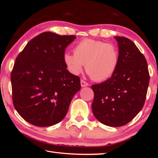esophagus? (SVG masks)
I'll return each instance as SVG.
<instances>
[{
  "mask_svg": "<svg viewBox=\"0 0 158 158\" xmlns=\"http://www.w3.org/2000/svg\"><path fill=\"white\" fill-rule=\"evenodd\" d=\"M81 87H85V86H87V85H89V84L86 81H85L84 80L81 79Z\"/></svg>",
  "mask_w": 158,
  "mask_h": 158,
  "instance_id": "1",
  "label": "esophagus"
}]
</instances>
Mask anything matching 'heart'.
I'll return each instance as SVG.
<instances>
[{"label": "heart", "mask_w": 158, "mask_h": 158, "mask_svg": "<svg viewBox=\"0 0 158 158\" xmlns=\"http://www.w3.org/2000/svg\"><path fill=\"white\" fill-rule=\"evenodd\" d=\"M63 60L68 70L74 75L81 73L85 65V71L93 80L103 81L116 70L118 51L111 43L87 38L76 44L74 53H65Z\"/></svg>", "instance_id": "heart-1"}]
</instances>
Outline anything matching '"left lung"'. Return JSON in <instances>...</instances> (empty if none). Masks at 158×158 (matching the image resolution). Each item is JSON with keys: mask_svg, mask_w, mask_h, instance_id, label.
Instances as JSON below:
<instances>
[{"mask_svg": "<svg viewBox=\"0 0 158 158\" xmlns=\"http://www.w3.org/2000/svg\"><path fill=\"white\" fill-rule=\"evenodd\" d=\"M114 37L118 45V65L109 79L91 86L92 110L102 124L120 127L132 121L143 108L150 75L146 58L135 44L125 37Z\"/></svg>", "mask_w": 158, "mask_h": 158, "instance_id": "1", "label": "left lung"}]
</instances>
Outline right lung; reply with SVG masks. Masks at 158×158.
<instances>
[{
	"mask_svg": "<svg viewBox=\"0 0 158 158\" xmlns=\"http://www.w3.org/2000/svg\"><path fill=\"white\" fill-rule=\"evenodd\" d=\"M74 35L44 32L28 42L16 58L11 73L13 105L23 119L38 127L60 122L80 78L67 69L63 56Z\"/></svg>",
	"mask_w": 158,
	"mask_h": 158,
	"instance_id": "right-lung-1",
	"label": "right lung"
}]
</instances>
